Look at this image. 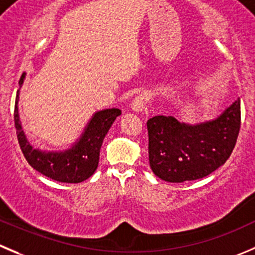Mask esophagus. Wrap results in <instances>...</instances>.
Here are the masks:
<instances>
[{
  "label": "esophagus",
  "mask_w": 255,
  "mask_h": 255,
  "mask_svg": "<svg viewBox=\"0 0 255 255\" xmlns=\"http://www.w3.org/2000/svg\"><path fill=\"white\" fill-rule=\"evenodd\" d=\"M144 106H145V97L143 96H137V97L133 100L132 105H130V108H132L133 112H142L144 110Z\"/></svg>",
  "instance_id": "1"
}]
</instances>
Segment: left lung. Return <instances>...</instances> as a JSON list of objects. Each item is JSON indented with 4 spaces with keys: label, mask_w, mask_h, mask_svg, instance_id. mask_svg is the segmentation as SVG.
I'll use <instances>...</instances> for the list:
<instances>
[{
    "label": "left lung",
    "mask_w": 255,
    "mask_h": 255,
    "mask_svg": "<svg viewBox=\"0 0 255 255\" xmlns=\"http://www.w3.org/2000/svg\"><path fill=\"white\" fill-rule=\"evenodd\" d=\"M147 128L149 164L158 178L170 183L201 179L231 157L241 128V100L216 120L188 125L155 116Z\"/></svg>",
    "instance_id": "left-lung-1"
}]
</instances>
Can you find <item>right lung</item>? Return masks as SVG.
Here are the masks:
<instances>
[{"label": "right lung", "mask_w": 255, "mask_h": 255, "mask_svg": "<svg viewBox=\"0 0 255 255\" xmlns=\"http://www.w3.org/2000/svg\"><path fill=\"white\" fill-rule=\"evenodd\" d=\"M26 73L18 81L19 88L23 85ZM19 90L14 103V127L19 147L24 158L33 169L46 177L62 183H81L96 172L100 162V150L103 139L116 118L121 115L118 108H107L96 112L83 129L81 137L65 150H41L33 148L27 140L22 129L18 113Z\"/></svg>", "instance_id": "1"}]
</instances>
